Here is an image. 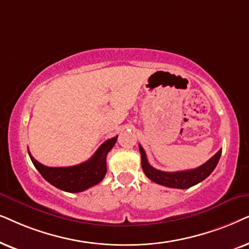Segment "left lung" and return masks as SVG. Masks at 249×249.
Returning <instances> with one entry per match:
<instances>
[{"label": "left lung", "instance_id": "1", "mask_svg": "<svg viewBox=\"0 0 249 249\" xmlns=\"http://www.w3.org/2000/svg\"><path fill=\"white\" fill-rule=\"evenodd\" d=\"M139 149H140L141 154V165L142 170H143L144 174L147 175L148 178L154 181L155 183L165 185L168 188H175V189H188L190 187H194L195 184L199 183V182L204 181L220 160L222 149H220L210 160L201 165V166L194 168V170H187V171H180V172H163L156 170L149 164L147 155H145L144 149L139 144Z\"/></svg>", "mask_w": 249, "mask_h": 249}]
</instances>
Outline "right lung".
I'll return each mask as SVG.
<instances>
[{"label": "right lung", "instance_id": "right-lung-1", "mask_svg": "<svg viewBox=\"0 0 249 249\" xmlns=\"http://www.w3.org/2000/svg\"><path fill=\"white\" fill-rule=\"evenodd\" d=\"M117 138L115 137L105 141L89 160L75 166L49 167L38 163L29 151L28 154L36 170L49 183L67 192H81L104 180L107 173L106 158L115 145Z\"/></svg>", "mask_w": 249, "mask_h": 249}]
</instances>
